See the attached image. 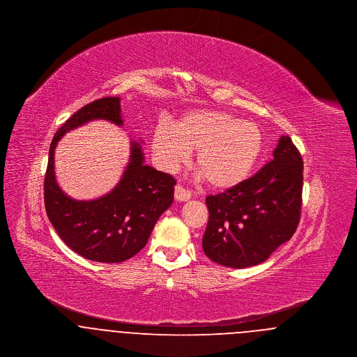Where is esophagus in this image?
Here are the masks:
<instances>
[{
    "label": "esophagus",
    "instance_id": "obj_1",
    "mask_svg": "<svg viewBox=\"0 0 357 357\" xmlns=\"http://www.w3.org/2000/svg\"><path fill=\"white\" fill-rule=\"evenodd\" d=\"M191 198V192L186 190V188H183L182 186L175 187V199L176 201H179V202H186Z\"/></svg>",
    "mask_w": 357,
    "mask_h": 357
}]
</instances>
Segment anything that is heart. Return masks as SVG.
I'll return each instance as SVG.
<instances>
[{
  "label": "heart",
  "instance_id": "b5f03b06",
  "mask_svg": "<svg viewBox=\"0 0 357 357\" xmlns=\"http://www.w3.org/2000/svg\"><path fill=\"white\" fill-rule=\"evenodd\" d=\"M264 137L255 121L220 109H195L174 126L160 121L151 136L159 167L178 170L197 150L195 167L208 186L229 190L242 183L261 155Z\"/></svg>",
  "mask_w": 357,
  "mask_h": 357
}]
</instances>
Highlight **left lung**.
Listing matches in <instances>:
<instances>
[{"label":"left lung","mask_w":357,"mask_h":357,"mask_svg":"<svg viewBox=\"0 0 357 357\" xmlns=\"http://www.w3.org/2000/svg\"><path fill=\"white\" fill-rule=\"evenodd\" d=\"M272 162L255 176L217 195H208L204 255L227 268L266 261L289 241L300 222L303 158L289 136H281Z\"/></svg>","instance_id":"obj_1"}]
</instances>
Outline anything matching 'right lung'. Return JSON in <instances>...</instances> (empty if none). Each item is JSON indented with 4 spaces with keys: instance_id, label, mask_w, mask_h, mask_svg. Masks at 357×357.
<instances>
[{
    "instance_id": "right-lung-1",
    "label": "right lung",
    "mask_w": 357,
    "mask_h": 357,
    "mask_svg": "<svg viewBox=\"0 0 357 357\" xmlns=\"http://www.w3.org/2000/svg\"><path fill=\"white\" fill-rule=\"evenodd\" d=\"M92 120L121 127L120 98H102L75 112L53 136L44 182L45 210L52 226L75 253L86 259L118 264L147 243L159 217L174 201L175 179L144 165L142 144L130 142V159L118 185L96 199L68 197L56 181L54 150L61 137Z\"/></svg>"
}]
</instances>
